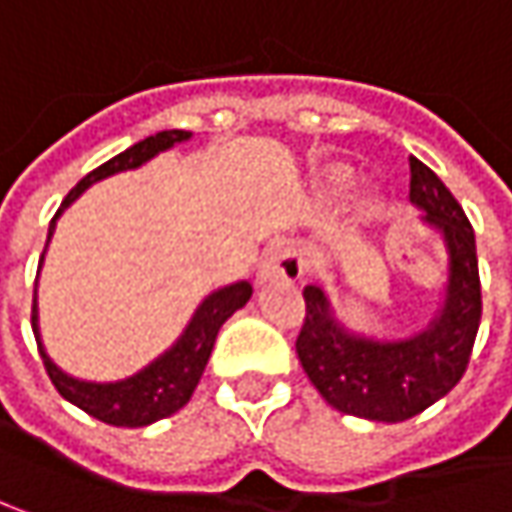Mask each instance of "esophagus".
<instances>
[{"instance_id": "obj_1", "label": "esophagus", "mask_w": 512, "mask_h": 512, "mask_svg": "<svg viewBox=\"0 0 512 512\" xmlns=\"http://www.w3.org/2000/svg\"><path fill=\"white\" fill-rule=\"evenodd\" d=\"M301 275H304V257H301V252L292 243H286V240L272 243L263 252V257H260V269H257V278L260 281H278V278L298 281Z\"/></svg>"}]
</instances>
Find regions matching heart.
Segmentation results:
<instances>
[{
	"mask_svg": "<svg viewBox=\"0 0 512 512\" xmlns=\"http://www.w3.org/2000/svg\"><path fill=\"white\" fill-rule=\"evenodd\" d=\"M350 182H353V173H350L347 167H330V170L324 173V188H327L330 194H342ZM379 211H382L379 202L371 199V196H365V199L356 202V217H359V220H374V217H379Z\"/></svg>",
	"mask_w": 512,
	"mask_h": 512,
	"instance_id": "b5f03b06",
	"label": "heart"
}]
</instances>
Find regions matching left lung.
Masks as SVG:
<instances>
[{
    "instance_id": "left-lung-1",
    "label": "left lung",
    "mask_w": 512,
    "mask_h": 512,
    "mask_svg": "<svg viewBox=\"0 0 512 512\" xmlns=\"http://www.w3.org/2000/svg\"><path fill=\"white\" fill-rule=\"evenodd\" d=\"M408 196L423 208L449 252V284L437 318L403 342L353 336L336 321L318 286L304 289V324L295 339L298 359L318 394L342 414L403 423L446 397L464 376L481 324V278L475 231L452 191L420 159H408Z\"/></svg>"
}]
</instances>
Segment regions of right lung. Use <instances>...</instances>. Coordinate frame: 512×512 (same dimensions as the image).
Segmentation results:
<instances>
[{
  "mask_svg": "<svg viewBox=\"0 0 512 512\" xmlns=\"http://www.w3.org/2000/svg\"><path fill=\"white\" fill-rule=\"evenodd\" d=\"M188 138H191L188 130L156 133V136L144 138V141H138L133 147H127L124 153H118L115 159L95 167L92 173H86L75 188L69 191V196L63 199V205L57 208V214H54V220L48 226V240H51V231H54L57 217L63 214V208L72 205L92 182H101V179L112 176V173L144 165L156 153H162V150L179 144V141H188ZM40 263H43V257H40ZM249 298H252V284L249 281H240V284H231L226 289L211 292L199 304V310L191 318V324L185 327V333L179 336V342L170 347L165 356H159L153 365H147L144 371H138L130 379H121V382H83V379L63 374L48 359V353L43 350V342H40V330H37V289H34V307H31V327H34V336H37V347H40L48 379L54 382V388L60 391L63 400L83 408L86 414H92L101 423L138 429V426H150V423H156L162 417L176 414L182 406H188L196 382H199V376H202L205 365H208V356L214 350L220 327L240 307H246Z\"/></svg>",
  "mask_w": 512,
  "mask_h": 512,
  "instance_id": "1",
  "label": "right lung"
}]
</instances>
